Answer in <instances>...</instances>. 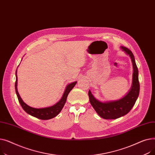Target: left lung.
Returning <instances> with one entry per match:
<instances>
[{
	"mask_svg": "<svg viewBox=\"0 0 155 155\" xmlns=\"http://www.w3.org/2000/svg\"><path fill=\"white\" fill-rule=\"evenodd\" d=\"M121 49L131 59L133 67V83L129 92L120 99L109 102H102L96 99L91 93L88 91L89 101L96 112L105 119H115L123 116L131 110L139 96L140 82L138 79V69L135 62L134 56L128 48L120 46Z\"/></svg>",
	"mask_w": 155,
	"mask_h": 155,
	"instance_id": "1",
	"label": "left lung"
}]
</instances>
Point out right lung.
<instances>
[{
    "label": "right lung",
    "instance_id": "obj_1",
    "mask_svg": "<svg viewBox=\"0 0 155 155\" xmlns=\"http://www.w3.org/2000/svg\"><path fill=\"white\" fill-rule=\"evenodd\" d=\"M15 92L16 94H17L18 98L19 100V102L21 105V107L22 109L24 110V111H26L28 114L35 117L36 118H38L39 119H42V120H48V119H52L54 117H56L58 114L61 112L62 110L64 105L65 104V102L67 101V99L68 94L72 90L73 88L75 87L77 82H72L70 84H68L66 89L63 93V95L61 97V99L60 101L57 102L56 104L52 105V106L50 107H45V108H40V109H36V108H33L29 106L28 105H27L26 103H24L23 101L22 100L21 97H20L19 92L18 91V77H17V70L15 71Z\"/></svg>",
    "mask_w": 155,
    "mask_h": 155
}]
</instances>
